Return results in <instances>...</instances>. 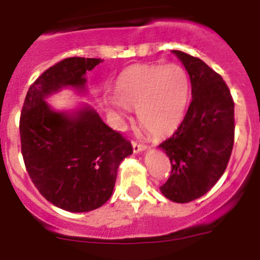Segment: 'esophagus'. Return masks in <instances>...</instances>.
<instances>
[{"mask_svg":"<svg viewBox=\"0 0 260 260\" xmlns=\"http://www.w3.org/2000/svg\"><path fill=\"white\" fill-rule=\"evenodd\" d=\"M132 144H133V151H134L135 153L146 150V146H144V144H142V143H139V142H137V141H133Z\"/></svg>","mask_w":260,"mask_h":260,"instance_id":"34e87169","label":"esophagus"}]
</instances>
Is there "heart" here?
Masks as SVG:
<instances>
[{
    "label": "heart",
    "mask_w": 260,
    "mask_h": 260,
    "mask_svg": "<svg viewBox=\"0 0 260 260\" xmlns=\"http://www.w3.org/2000/svg\"><path fill=\"white\" fill-rule=\"evenodd\" d=\"M117 98L107 105L117 116L118 126L127 118V109H138V121L155 137L173 134L181 125L190 100V78L182 66L133 65L119 74Z\"/></svg>",
    "instance_id": "heart-1"
}]
</instances>
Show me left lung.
<instances>
[{"label": "left lung", "mask_w": 260, "mask_h": 260, "mask_svg": "<svg viewBox=\"0 0 260 260\" xmlns=\"http://www.w3.org/2000/svg\"><path fill=\"white\" fill-rule=\"evenodd\" d=\"M189 73L192 99L185 118L160 144L172 164L160 190L169 201L201 198L226 169L234 143V102L221 75L201 58L173 50Z\"/></svg>", "instance_id": "obj_1"}]
</instances>
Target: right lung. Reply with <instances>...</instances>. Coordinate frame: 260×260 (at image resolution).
Masks as SVG:
<instances>
[{
	"mask_svg": "<svg viewBox=\"0 0 260 260\" xmlns=\"http://www.w3.org/2000/svg\"><path fill=\"white\" fill-rule=\"evenodd\" d=\"M102 58L69 57L29 86L19 121L24 165L36 189L57 207L88 212L112 197L118 165L132 143L103 122L92 108L56 112L44 99L61 87L83 89L86 71Z\"/></svg>",
	"mask_w": 260,
	"mask_h": 260,
	"instance_id": "1",
	"label": "right lung"
}]
</instances>
